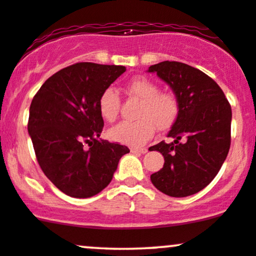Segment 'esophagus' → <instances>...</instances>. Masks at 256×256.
<instances>
[{"instance_id": "1", "label": "esophagus", "mask_w": 256, "mask_h": 256, "mask_svg": "<svg viewBox=\"0 0 256 256\" xmlns=\"http://www.w3.org/2000/svg\"><path fill=\"white\" fill-rule=\"evenodd\" d=\"M148 152L146 148H131V152H140V154H146Z\"/></svg>"}]
</instances>
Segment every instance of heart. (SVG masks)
Listing matches in <instances>:
<instances>
[{"label":"heart","instance_id":"obj_1","mask_svg":"<svg viewBox=\"0 0 256 256\" xmlns=\"http://www.w3.org/2000/svg\"><path fill=\"white\" fill-rule=\"evenodd\" d=\"M128 94L140 100L136 122H122L108 131L114 142L126 146H142L155 132V126L165 131L173 125L179 113L178 100L170 92H160L154 82L144 77L131 79L128 83ZM98 110L102 118L114 122L119 112V96L112 88L106 89L98 98Z\"/></svg>","mask_w":256,"mask_h":256}]
</instances>
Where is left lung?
Listing matches in <instances>:
<instances>
[{
	"instance_id": "1",
	"label": "left lung",
	"mask_w": 256,
	"mask_h": 256,
	"mask_svg": "<svg viewBox=\"0 0 256 256\" xmlns=\"http://www.w3.org/2000/svg\"><path fill=\"white\" fill-rule=\"evenodd\" d=\"M171 88L179 113L167 137L149 150L162 154L165 164L150 176L158 190L172 198H185L204 189L222 168L231 143V106L212 78L195 67L177 61L152 64Z\"/></svg>"
}]
</instances>
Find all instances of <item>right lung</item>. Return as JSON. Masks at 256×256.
<instances>
[{"instance_id": "1", "label": "right lung", "mask_w": 256, "mask_h": 256, "mask_svg": "<svg viewBox=\"0 0 256 256\" xmlns=\"http://www.w3.org/2000/svg\"><path fill=\"white\" fill-rule=\"evenodd\" d=\"M125 66L79 62L52 74L34 95L28 130L38 164L71 198L98 195L130 149L101 140L98 98Z\"/></svg>"}]
</instances>
